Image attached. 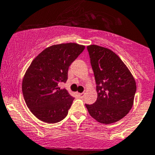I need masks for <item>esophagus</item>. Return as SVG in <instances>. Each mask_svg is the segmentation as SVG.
Listing matches in <instances>:
<instances>
[{
  "label": "esophagus",
  "instance_id": "esophagus-1",
  "mask_svg": "<svg viewBox=\"0 0 155 155\" xmlns=\"http://www.w3.org/2000/svg\"><path fill=\"white\" fill-rule=\"evenodd\" d=\"M78 95H79V97L82 98L85 95V93H84V92H82V93H78Z\"/></svg>",
  "mask_w": 155,
  "mask_h": 155
}]
</instances>
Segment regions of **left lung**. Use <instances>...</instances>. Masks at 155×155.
<instances>
[{
  "label": "left lung",
  "instance_id": "1",
  "mask_svg": "<svg viewBox=\"0 0 155 155\" xmlns=\"http://www.w3.org/2000/svg\"><path fill=\"white\" fill-rule=\"evenodd\" d=\"M95 76L97 100L87 105L89 115L102 124L119 121L134 103L136 82L126 65L113 51L97 45L87 47Z\"/></svg>",
  "mask_w": 155,
  "mask_h": 155
}]
</instances>
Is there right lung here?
I'll return each instance as SVG.
<instances>
[{
    "label": "right lung",
    "mask_w": 155,
    "mask_h": 155,
    "mask_svg": "<svg viewBox=\"0 0 155 155\" xmlns=\"http://www.w3.org/2000/svg\"><path fill=\"white\" fill-rule=\"evenodd\" d=\"M85 46L75 43L53 45L32 61L22 82L24 100L30 112L46 123L66 118L74 98L58 85L66 82L68 69Z\"/></svg>",
    "instance_id": "1"
}]
</instances>
